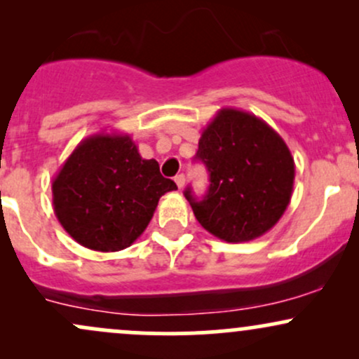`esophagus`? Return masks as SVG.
<instances>
[{
    "label": "esophagus",
    "instance_id": "obj_1",
    "mask_svg": "<svg viewBox=\"0 0 359 359\" xmlns=\"http://www.w3.org/2000/svg\"><path fill=\"white\" fill-rule=\"evenodd\" d=\"M175 184H177V187L182 189V187H184V184H185V175H184V174L175 175Z\"/></svg>",
    "mask_w": 359,
    "mask_h": 359
}]
</instances>
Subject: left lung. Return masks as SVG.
<instances>
[{
  "label": "left lung",
  "mask_w": 359,
  "mask_h": 359,
  "mask_svg": "<svg viewBox=\"0 0 359 359\" xmlns=\"http://www.w3.org/2000/svg\"><path fill=\"white\" fill-rule=\"evenodd\" d=\"M196 158L209 170L203 201L185 199L201 226L228 243L251 241L270 231L294 191V156L282 137L255 114L222 108L204 128Z\"/></svg>",
  "instance_id": "obj_1"
}]
</instances>
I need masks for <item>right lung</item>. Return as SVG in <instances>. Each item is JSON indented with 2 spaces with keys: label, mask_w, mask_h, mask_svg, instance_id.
<instances>
[{
  "label": "right lung",
  "mask_w": 359,
  "mask_h": 359,
  "mask_svg": "<svg viewBox=\"0 0 359 359\" xmlns=\"http://www.w3.org/2000/svg\"><path fill=\"white\" fill-rule=\"evenodd\" d=\"M175 189L130 135L97 133L82 140L53 179V211L79 245L108 253L142 236L160 197Z\"/></svg>",
  "instance_id": "1"
}]
</instances>
